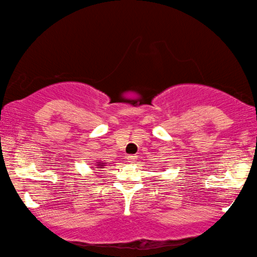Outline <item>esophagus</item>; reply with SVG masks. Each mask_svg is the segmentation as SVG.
<instances>
[{
	"label": "esophagus",
	"mask_w": 257,
	"mask_h": 257,
	"mask_svg": "<svg viewBox=\"0 0 257 257\" xmlns=\"http://www.w3.org/2000/svg\"><path fill=\"white\" fill-rule=\"evenodd\" d=\"M127 159H128V162H135V161H136V159H137V156L132 154V155H128Z\"/></svg>",
	"instance_id": "esophagus-1"
}]
</instances>
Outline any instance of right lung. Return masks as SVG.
Segmentation results:
<instances>
[{
    "mask_svg": "<svg viewBox=\"0 0 257 257\" xmlns=\"http://www.w3.org/2000/svg\"><path fill=\"white\" fill-rule=\"evenodd\" d=\"M96 165H98V167H101V168H103V163H99V164H96Z\"/></svg>",
    "mask_w": 257,
    "mask_h": 257,
    "instance_id": "add662e5",
    "label": "right lung"
}]
</instances>
